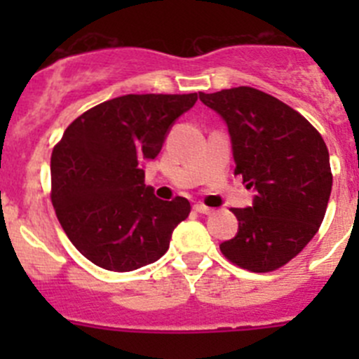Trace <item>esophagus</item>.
Returning a JSON list of instances; mask_svg holds the SVG:
<instances>
[{"mask_svg": "<svg viewBox=\"0 0 359 359\" xmlns=\"http://www.w3.org/2000/svg\"><path fill=\"white\" fill-rule=\"evenodd\" d=\"M194 210H196L198 213H203V215H210V213H213V208H210V206L201 205V203H198V205H194Z\"/></svg>", "mask_w": 359, "mask_h": 359, "instance_id": "1", "label": "esophagus"}]
</instances>
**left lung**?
Returning a JSON list of instances; mask_svg holds the SVG:
<instances>
[{"instance_id":"left-lung-1","label":"left lung","mask_w":359,"mask_h":359,"mask_svg":"<svg viewBox=\"0 0 359 359\" xmlns=\"http://www.w3.org/2000/svg\"><path fill=\"white\" fill-rule=\"evenodd\" d=\"M227 123L234 175L255 189L253 205L233 208L238 234L220 252L252 273H271L314 238L332 193L327 144L300 112L252 86L201 93Z\"/></svg>"}]
</instances>
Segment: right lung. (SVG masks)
<instances>
[{
    "mask_svg": "<svg viewBox=\"0 0 359 359\" xmlns=\"http://www.w3.org/2000/svg\"><path fill=\"white\" fill-rule=\"evenodd\" d=\"M196 100L198 93L116 97L78 116L55 144L50 196L64 233L90 262L126 273L165 255L191 205L154 196L140 163L158 156L170 126Z\"/></svg>",
    "mask_w": 359,
    "mask_h": 359,
    "instance_id": "1",
    "label": "right lung"
}]
</instances>
